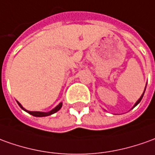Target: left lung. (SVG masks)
Masks as SVG:
<instances>
[{"label":"left lung","mask_w":155,"mask_h":155,"mask_svg":"<svg viewBox=\"0 0 155 155\" xmlns=\"http://www.w3.org/2000/svg\"><path fill=\"white\" fill-rule=\"evenodd\" d=\"M145 89H146V87H145ZM145 89H144V92H145ZM144 92H143V94H142V96H141V97H140V99H139V100H137V101L136 104H134V106H133V107H135L136 105H137V104H139V103H140L141 100L143 99V94H144Z\"/></svg>","instance_id":"obj_1"}]
</instances>
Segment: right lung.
<instances>
[{"instance_id": "obj_1", "label": "right lung", "mask_w": 155, "mask_h": 155, "mask_svg": "<svg viewBox=\"0 0 155 155\" xmlns=\"http://www.w3.org/2000/svg\"><path fill=\"white\" fill-rule=\"evenodd\" d=\"M18 105L21 107V108L23 110H25L26 112H28V114H30V115H32V116H37V117H42V116H51V115H52V114H54V113H55L56 111H58L61 108V106H62V103H60L55 108H54L52 110H51V111L49 112H39V111H29V110H25V109L22 107V105H21V104L19 103V102H18Z\"/></svg>"}]
</instances>
